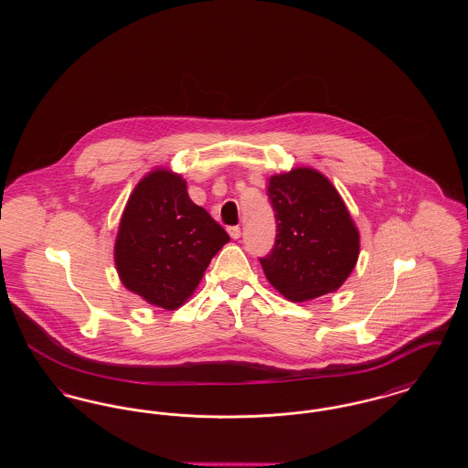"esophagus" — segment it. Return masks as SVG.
Wrapping results in <instances>:
<instances>
[{"instance_id":"1","label":"esophagus","mask_w":468,"mask_h":468,"mask_svg":"<svg viewBox=\"0 0 468 468\" xmlns=\"http://www.w3.org/2000/svg\"><path fill=\"white\" fill-rule=\"evenodd\" d=\"M228 233H229V237H231L233 240H237V239H240L242 229H240L239 226H229V228H228Z\"/></svg>"}]
</instances>
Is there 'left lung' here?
Wrapping results in <instances>:
<instances>
[{
	"instance_id": "left-lung-1",
	"label": "left lung",
	"mask_w": 468,
	"mask_h": 468,
	"mask_svg": "<svg viewBox=\"0 0 468 468\" xmlns=\"http://www.w3.org/2000/svg\"><path fill=\"white\" fill-rule=\"evenodd\" d=\"M277 237L260 260L268 282L291 302L338 290L359 256V231L330 178L309 166L268 178Z\"/></svg>"
}]
</instances>
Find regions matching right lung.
<instances>
[{
  "label": "right lung",
  "mask_w": 468,
  "mask_h": 468,
  "mask_svg": "<svg viewBox=\"0 0 468 468\" xmlns=\"http://www.w3.org/2000/svg\"><path fill=\"white\" fill-rule=\"evenodd\" d=\"M229 235L189 198L186 180L157 166L134 186L113 245L124 288L165 311L182 307Z\"/></svg>",
  "instance_id": "add662e5"
}]
</instances>
